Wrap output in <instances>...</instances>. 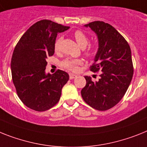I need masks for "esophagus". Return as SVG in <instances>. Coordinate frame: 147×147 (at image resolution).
Instances as JSON below:
<instances>
[{
	"instance_id": "1",
	"label": "esophagus",
	"mask_w": 147,
	"mask_h": 147,
	"mask_svg": "<svg viewBox=\"0 0 147 147\" xmlns=\"http://www.w3.org/2000/svg\"><path fill=\"white\" fill-rule=\"evenodd\" d=\"M77 77V76H76V75H74V74H71V73H70L69 74V78L70 79H74V78H76Z\"/></svg>"
}]
</instances>
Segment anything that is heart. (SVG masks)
<instances>
[{"label": "heart", "instance_id": "1", "mask_svg": "<svg viewBox=\"0 0 147 147\" xmlns=\"http://www.w3.org/2000/svg\"><path fill=\"white\" fill-rule=\"evenodd\" d=\"M73 36L76 39L77 43L79 45V46L82 49H84V55L87 57H93L96 53V47L94 45L90 44L88 46L89 43V37L84 34L83 31L77 30L73 33ZM63 38L61 36L58 37L55 40L54 49H55V52H58L60 49V43L62 42ZM88 46L87 47L86 45ZM82 64V60L79 59H72V58H66L61 62V66L67 70H69L71 71H76L78 69V66Z\"/></svg>", "mask_w": 147, "mask_h": 147}]
</instances>
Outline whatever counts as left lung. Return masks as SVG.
Listing matches in <instances>:
<instances>
[{"label": "left lung", "mask_w": 147, "mask_h": 147, "mask_svg": "<svg viewBox=\"0 0 147 147\" xmlns=\"http://www.w3.org/2000/svg\"><path fill=\"white\" fill-rule=\"evenodd\" d=\"M84 26L90 27L98 36V51L90 69L93 72L100 71V78L92 81L90 77L85 76L87 83L81 90V96L92 108L107 111L121 100L132 79L130 46L108 23L96 21Z\"/></svg>", "instance_id": "left-lung-1"}]
</instances>
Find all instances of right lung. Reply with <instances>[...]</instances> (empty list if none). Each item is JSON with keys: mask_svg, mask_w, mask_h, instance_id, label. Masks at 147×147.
Segmentation results:
<instances>
[{"mask_svg": "<svg viewBox=\"0 0 147 147\" xmlns=\"http://www.w3.org/2000/svg\"><path fill=\"white\" fill-rule=\"evenodd\" d=\"M69 28L52 21H39L23 34L15 47L11 60L13 84L21 101L36 111L54 107L69 81L66 71L58 69L53 75L45 71L47 57L55 53L57 33Z\"/></svg>", "mask_w": 147, "mask_h": 147, "instance_id": "add662e5", "label": "right lung"}]
</instances>
